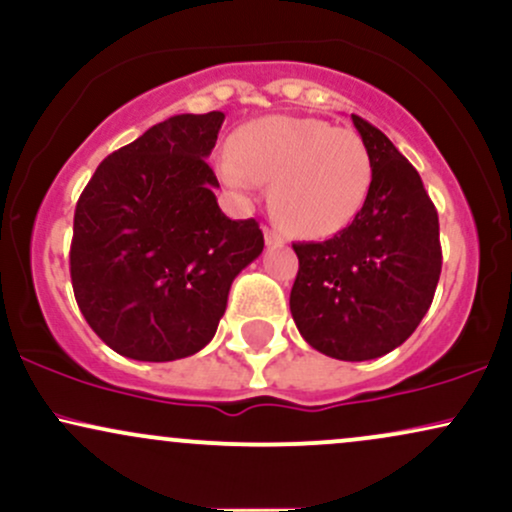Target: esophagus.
I'll return each instance as SVG.
<instances>
[{"instance_id":"obj_1","label":"esophagus","mask_w":512,"mask_h":512,"mask_svg":"<svg viewBox=\"0 0 512 512\" xmlns=\"http://www.w3.org/2000/svg\"><path fill=\"white\" fill-rule=\"evenodd\" d=\"M264 240H267V245H284L286 243L284 233L274 226H264Z\"/></svg>"}]
</instances>
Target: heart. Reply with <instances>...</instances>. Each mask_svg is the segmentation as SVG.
Returning <instances> with one entry per match:
<instances>
[{"instance_id": "b5f03b06", "label": "heart", "mask_w": 512, "mask_h": 512, "mask_svg": "<svg viewBox=\"0 0 512 512\" xmlns=\"http://www.w3.org/2000/svg\"><path fill=\"white\" fill-rule=\"evenodd\" d=\"M219 178L238 195L272 180V209L291 233L325 238L354 221L366 202L373 163L356 132L315 117L269 115L236 134L223 151Z\"/></svg>"}]
</instances>
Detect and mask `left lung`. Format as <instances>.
<instances>
[{
    "instance_id": "left-lung-1",
    "label": "left lung",
    "mask_w": 512,
    "mask_h": 512,
    "mask_svg": "<svg viewBox=\"0 0 512 512\" xmlns=\"http://www.w3.org/2000/svg\"><path fill=\"white\" fill-rule=\"evenodd\" d=\"M351 120L373 163L368 197L337 236L293 243L291 315L320 354L370 361L407 342L424 320L443 252L438 211L416 168L378 127Z\"/></svg>"
}]
</instances>
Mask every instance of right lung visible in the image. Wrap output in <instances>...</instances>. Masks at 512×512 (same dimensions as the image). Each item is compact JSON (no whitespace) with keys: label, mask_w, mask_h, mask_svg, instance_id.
I'll return each mask as SVG.
<instances>
[{"label":"right lung","mask_w":512,"mask_h":512,"mask_svg":"<svg viewBox=\"0 0 512 512\" xmlns=\"http://www.w3.org/2000/svg\"><path fill=\"white\" fill-rule=\"evenodd\" d=\"M223 113L175 115L96 168L74 211L69 272L81 315L134 361H175L211 342L233 279L260 257L255 219L219 209L207 156Z\"/></svg>","instance_id":"right-lung-1"}]
</instances>
